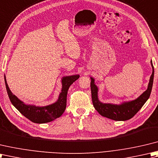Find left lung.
Returning a JSON list of instances; mask_svg holds the SVG:
<instances>
[{
    "label": "left lung",
    "mask_w": 158,
    "mask_h": 158,
    "mask_svg": "<svg viewBox=\"0 0 158 158\" xmlns=\"http://www.w3.org/2000/svg\"><path fill=\"white\" fill-rule=\"evenodd\" d=\"M151 65L152 67V73L149 78V82L146 91L136 99L131 101L121 102L118 104H112V103H103L99 101L98 97L99 88L95 85V79L92 77H90L91 80V91L93 104L99 114L114 121H127L132 118L145 104L151 95L154 77V68L152 60H151Z\"/></svg>",
    "instance_id": "8db88e82"
}]
</instances>
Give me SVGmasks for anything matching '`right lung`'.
<instances>
[{"label": "right lung", "instance_id": "obj_1", "mask_svg": "<svg viewBox=\"0 0 158 158\" xmlns=\"http://www.w3.org/2000/svg\"><path fill=\"white\" fill-rule=\"evenodd\" d=\"M4 77L8 96L14 107L22 115L33 123H46L55 120L63 114L66 108L67 95L68 89L69 86L80 78V76L77 74L63 76L61 78L62 88L57 100L52 104L44 106L27 104L21 101L14 94H13L7 85L5 74Z\"/></svg>", "mask_w": 158, "mask_h": 158}]
</instances>
